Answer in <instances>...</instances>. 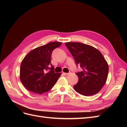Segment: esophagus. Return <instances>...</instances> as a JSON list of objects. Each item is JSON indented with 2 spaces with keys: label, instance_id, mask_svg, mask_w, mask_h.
Listing matches in <instances>:
<instances>
[{
  "label": "esophagus",
  "instance_id": "obj_1",
  "mask_svg": "<svg viewBox=\"0 0 127 127\" xmlns=\"http://www.w3.org/2000/svg\"><path fill=\"white\" fill-rule=\"evenodd\" d=\"M63 74L64 75H65V76H67V75H69V73H66V72H63Z\"/></svg>",
  "mask_w": 127,
  "mask_h": 127
}]
</instances>
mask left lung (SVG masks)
Here are the masks:
<instances>
[{
	"label": "left lung",
	"mask_w": 127,
	"mask_h": 127,
	"mask_svg": "<svg viewBox=\"0 0 127 127\" xmlns=\"http://www.w3.org/2000/svg\"><path fill=\"white\" fill-rule=\"evenodd\" d=\"M66 45L75 63L83 69L76 74L78 82L74 86V90L85 96L98 93L105 85L109 72L108 64L101 52L80 42H66Z\"/></svg>",
	"instance_id": "1"
}]
</instances>
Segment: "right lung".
Returning <instances> with one entry per match:
<instances>
[{"label":"right lung","mask_w":127,"mask_h":127,"mask_svg":"<svg viewBox=\"0 0 127 127\" xmlns=\"http://www.w3.org/2000/svg\"><path fill=\"white\" fill-rule=\"evenodd\" d=\"M62 44L52 42L34 49L23 59L20 67V78L23 85L29 91L42 94L51 90L61 73H56L51 64L52 51ZM51 65L52 67L49 68ZM51 70L48 72L47 69Z\"/></svg>","instance_id":"obj_1"}]
</instances>
